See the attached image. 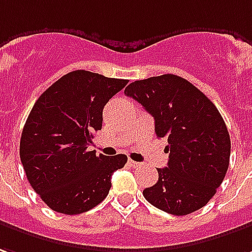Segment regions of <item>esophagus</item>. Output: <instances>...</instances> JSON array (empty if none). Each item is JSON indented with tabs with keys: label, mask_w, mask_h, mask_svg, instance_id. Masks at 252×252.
<instances>
[{
	"label": "esophagus",
	"mask_w": 252,
	"mask_h": 252,
	"mask_svg": "<svg viewBox=\"0 0 252 252\" xmlns=\"http://www.w3.org/2000/svg\"><path fill=\"white\" fill-rule=\"evenodd\" d=\"M128 163H129L131 166H133V168H138V166H140V163L136 162V161H132V159H129V161H128Z\"/></svg>",
	"instance_id": "esophagus-1"
}]
</instances>
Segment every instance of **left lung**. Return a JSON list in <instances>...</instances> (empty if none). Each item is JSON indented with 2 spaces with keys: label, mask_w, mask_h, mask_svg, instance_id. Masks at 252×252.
<instances>
[{
  "label": "left lung",
  "mask_w": 252,
  "mask_h": 252,
  "mask_svg": "<svg viewBox=\"0 0 252 252\" xmlns=\"http://www.w3.org/2000/svg\"><path fill=\"white\" fill-rule=\"evenodd\" d=\"M126 95L154 117L157 138H165L168 165L143 196L157 209L187 216L207 205L229 166L230 138L224 119L192 83L172 73L128 84Z\"/></svg>",
  "instance_id": "left-lung-1"
}]
</instances>
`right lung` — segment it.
<instances>
[{
  "label": "right lung",
  "instance_id": "1",
  "mask_svg": "<svg viewBox=\"0 0 252 252\" xmlns=\"http://www.w3.org/2000/svg\"><path fill=\"white\" fill-rule=\"evenodd\" d=\"M126 83L89 71L69 72L31 109L20 159L31 187L54 212L73 216L91 210L108 196L114 170L124 168V154L96 156L87 149L102 128L105 105Z\"/></svg>",
  "mask_w": 252,
  "mask_h": 252
}]
</instances>
